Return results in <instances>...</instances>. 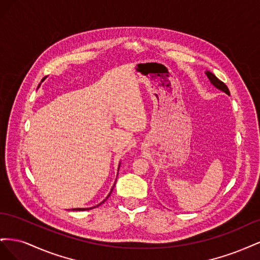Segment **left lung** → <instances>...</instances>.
<instances>
[{
    "label": "left lung",
    "instance_id": "8db88e82",
    "mask_svg": "<svg viewBox=\"0 0 260 260\" xmlns=\"http://www.w3.org/2000/svg\"><path fill=\"white\" fill-rule=\"evenodd\" d=\"M205 75L207 76V78L209 79L210 83H211L212 85H214L215 88H217V89L220 90V91L224 92L225 94H228V95H230V91H229V89H228V86H226L222 81H220L214 74L208 72V70H206Z\"/></svg>",
    "mask_w": 260,
    "mask_h": 260
}]
</instances>
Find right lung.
I'll list each match as a JSON object with an SVG mask.
<instances>
[{
  "label": "right lung",
  "mask_w": 260,
  "mask_h": 260,
  "mask_svg": "<svg viewBox=\"0 0 260 260\" xmlns=\"http://www.w3.org/2000/svg\"><path fill=\"white\" fill-rule=\"evenodd\" d=\"M45 78H46V77H45ZM45 78H43V79H42V81H43V80L45 79ZM42 81H41V82H42ZM40 84H41V83H40ZM40 84H39V86H40ZM39 86H38V88H39ZM119 167H120V162H119V166H118V169H119ZM115 183H116V182H115ZM114 185H115V184H114ZM113 188H114V186L112 187V190H111V193H112V191H113ZM111 193H109V194H108V196H109V195H111ZM108 196H107V198H106V199H108ZM106 199H105V200H104L103 202H102V203H104V202L106 201ZM102 203H100V204H99V205H96V206H100ZM96 206H94V207H96ZM94 207H90V208H74V209H72V210H89V209H92V208H94Z\"/></svg>",
  "instance_id": "obj_1"
}]
</instances>
